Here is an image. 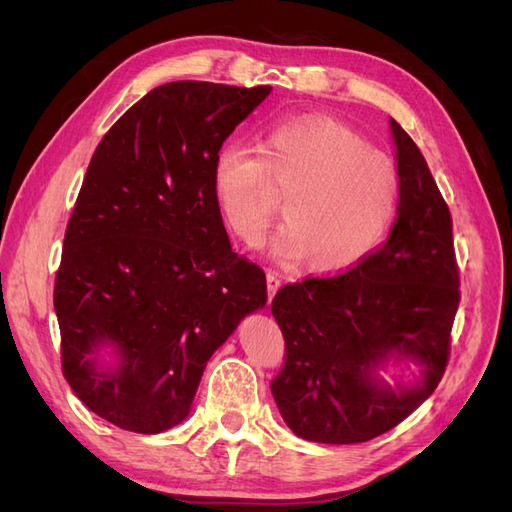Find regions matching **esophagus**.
I'll return each instance as SVG.
<instances>
[{
	"instance_id": "esophagus-1",
	"label": "esophagus",
	"mask_w": 512,
	"mask_h": 512,
	"mask_svg": "<svg viewBox=\"0 0 512 512\" xmlns=\"http://www.w3.org/2000/svg\"><path fill=\"white\" fill-rule=\"evenodd\" d=\"M282 286V275L277 271H267V290H269V301L275 297V292Z\"/></svg>"
}]
</instances>
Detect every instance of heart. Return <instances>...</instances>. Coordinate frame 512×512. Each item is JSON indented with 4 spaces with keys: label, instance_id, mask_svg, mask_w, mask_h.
I'll use <instances>...</instances> for the list:
<instances>
[{
    "label": "heart",
    "instance_id": "1",
    "mask_svg": "<svg viewBox=\"0 0 512 512\" xmlns=\"http://www.w3.org/2000/svg\"><path fill=\"white\" fill-rule=\"evenodd\" d=\"M286 192V222L271 239L282 262L309 258L314 271H344L376 250L399 203L395 164L329 117L273 126L260 149L230 141L215 153L211 190L235 235L258 245Z\"/></svg>",
    "mask_w": 512,
    "mask_h": 512
}]
</instances>
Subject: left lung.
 Returning <instances> with one entry per match:
<instances>
[{
  "label": "left lung",
  "instance_id": "1",
  "mask_svg": "<svg viewBox=\"0 0 512 512\" xmlns=\"http://www.w3.org/2000/svg\"><path fill=\"white\" fill-rule=\"evenodd\" d=\"M399 207L391 235L350 271L288 284L271 303L286 361L271 393L299 438L356 444L382 436L436 391L459 307L453 220L421 149L391 119ZM391 358L424 365L412 387L375 371Z\"/></svg>",
  "mask_w": 512,
  "mask_h": 512
}]
</instances>
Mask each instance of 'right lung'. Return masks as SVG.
<instances>
[{
	"mask_svg": "<svg viewBox=\"0 0 512 512\" xmlns=\"http://www.w3.org/2000/svg\"><path fill=\"white\" fill-rule=\"evenodd\" d=\"M269 85L175 81L104 134L66 228L55 277L61 369L83 404L134 433L190 414L200 376L267 277L232 252L211 164ZM111 345L118 365L97 354Z\"/></svg>",
	"mask_w": 512,
	"mask_h": 512,
	"instance_id": "obj_1",
	"label": "right lung"
}]
</instances>
